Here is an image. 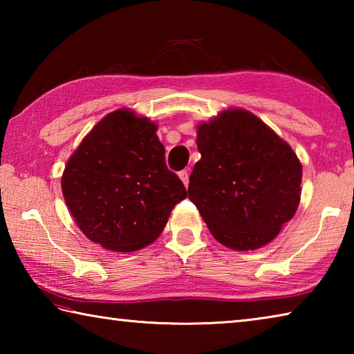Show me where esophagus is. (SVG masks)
I'll return each instance as SVG.
<instances>
[{
  "label": "esophagus",
  "mask_w": 354,
  "mask_h": 354,
  "mask_svg": "<svg viewBox=\"0 0 354 354\" xmlns=\"http://www.w3.org/2000/svg\"><path fill=\"white\" fill-rule=\"evenodd\" d=\"M179 178L183 179V183H184L185 187H189V171H187V170L179 171Z\"/></svg>",
  "instance_id": "1"
}]
</instances>
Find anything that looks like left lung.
<instances>
[{
    "mask_svg": "<svg viewBox=\"0 0 354 354\" xmlns=\"http://www.w3.org/2000/svg\"><path fill=\"white\" fill-rule=\"evenodd\" d=\"M196 147L189 198L212 236L239 251L273 241L299 203L301 164L292 148L242 109L203 123Z\"/></svg>",
    "mask_w": 354,
    "mask_h": 354,
    "instance_id": "1",
    "label": "left lung"
}]
</instances>
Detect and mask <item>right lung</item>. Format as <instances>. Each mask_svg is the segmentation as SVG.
Instances as JSON below:
<instances>
[{"instance_id":"right-lung-1","label":"right lung","mask_w":354,"mask_h":354,"mask_svg":"<svg viewBox=\"0 0 354 354\" xmlns=\"http://www.w3.org/2000/svg\"><path fill=\"white\" fill-rule=\"evenodd\" d=\"M154 123L120 109L106 115L71 156L62 176L65 203L91 241L136 251L162 232L171 209L187 196L167 169Z\"/></svg>"}]
</instances>
